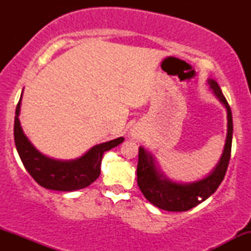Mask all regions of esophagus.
Instances as JSON below:
<instances>
[{
    "instance_id": "34e87169",
    "label": "esophagus",
    "mask_w": 251,
    "mask_h": 251,
    "mask_svg": "<svg viewBox=\"0 0 251 251\" xmlns=\"http://www.w3.org/2000/svg\"><path fill=\"white\" fill-rule=\"evenodd\" d=\"M135 135H137V134H134V138H135Z\"/></svg>"
}]
</instances>
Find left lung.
Instances as JSON below:
<instances>
[{
    "label": "left lung",
    "instance_id": "8db88e82",
    "mask_svg": "<svg viewBox=\"0 0 251 251\" xmlns=\"http://www.w3.org/2000/svg\"><path fill=\"white\" fill-rule=\"evenodd\" d=\"M208 83L217 99L226 108L227 117V133L223 154L211 174L204 177L203 179L192 183H176L159 171L155 165L153 155L146 151L143 146L139 148L137 166L138 186L150 203L166 211H188L197 206L201 201L208 200L224 179L229 165L230 154H231L232 128H234L231 109L218 83L212 79H209Z\"/></svg>",
    "mask_w": 251,
    "mask_h": 251
}]
</instances>
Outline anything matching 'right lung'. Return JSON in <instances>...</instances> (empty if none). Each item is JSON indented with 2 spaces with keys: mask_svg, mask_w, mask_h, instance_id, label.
<instances>
[{
  "mask_svg": "<svg viewBox=\"0 0 251 251\" xmlns=\"http://www.w3.org/2000/svg\"><path fill=\"white\" fill-rule=\"evenodd\" d=\"M21 98L16 106L14 122V140L25 170L39 185L56 191H75L87 188L100 175V165L103 152L116 148L124 142V138L93 146L80 158L72 160H56L42 154L29 142L20 124L19 114Z\"/></svg>",
  "mask_w": 251,
  "mask_h": 251,
  "instance_id": "obj_1",
  "label": "right lung"
}]
</instances>
